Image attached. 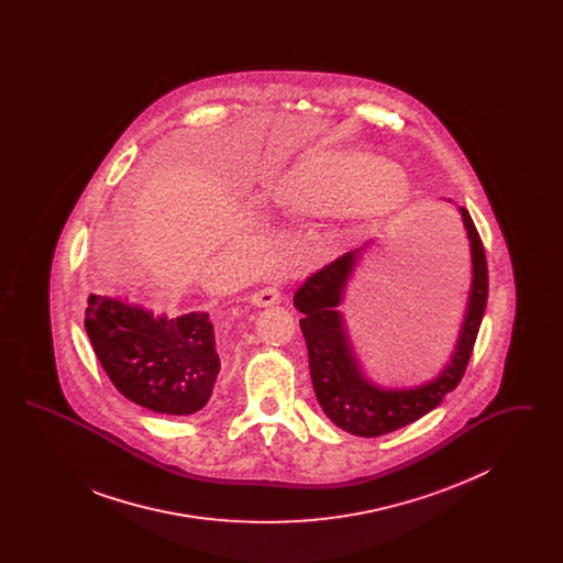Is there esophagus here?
<instances>
[{
	"instance_id": "1",
	"label": "esophagus",
	"mask_w": 563,
	"mask_h": 563,
	"mask_svg": "<svg viewBox=\"0 0 563 563\" xmlns=\"http://www.w3.org/2000/svg\"><path fill=\"white\" fill-rule=\"evenodd\" d=\"M249 303L255 308H268V306H276L280 303V294L276 289H262L257 294L249 297Z\"/></svg>"
}]
</instances>
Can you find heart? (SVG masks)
Returning a JSON list of instances; mask_svg holds the SVG:
<instances>
[{"mask_svg": "<svg viewBox=\"0 0 563 563\" xmlns=\"http://www.w3.org/2000/svg\"><path fill=\"white\" fill-rule=\"evenodd\" d=\"M388 177L386 164L361 156H314L295 166L283 184V200L299 213L342 211Z\"/></svg>", "mask_w": 563, "mask_h": 563, "instance_id": "1", "label": "heart"}]
</instances>
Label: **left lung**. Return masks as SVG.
I'll return each mask as SVG.
<instances>
[{
	"label": "left lung",
	"instance_id": "1",
	"mask_svg": "<svg viewBox=\"0 0 563 563\" xmlns=\"http://www.w3.org/2000/svg\"><path fill=\"white\" fill-rule=\"evenodd\" d=\"M448 202H452L448 198ZM471 246V287L454 349L439 374L413 386H384L367 374L356 352L346 314L340 310L354 272L375 241L365 242L321 272L312 274L294 297L308 346L310 377L327 418L356 437H379L427 416L460 384L482 327L487 301V264L479 232L464 207H457Z\"/></svg>",
	"mask_w": 563,
	"mask_h": 563
}]
</instances>
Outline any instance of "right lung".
<instances>
[{
  "instance_id": "obj_1",
  "label": "right lung",
  "mask_w": 563,
  "mask_h": 563,
  "mask_svg": "<svg viewBox=\"0 0 563 563\" xmlns=\"http://www.w3.org/2000/svg\"><path fill=\"white\" fill-rule=\"evenodd\" d=\"M84 327L126 399L166 416H191L211 399L221 358L209 312L170 319L126 295H90Z\"/></svg>"
}]
</instances>
